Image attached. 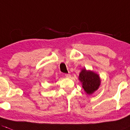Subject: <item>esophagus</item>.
Wrapping results in <instances>:
<instances>
[{"label": "esophagus", "instance_id": "1", "mask_svg": "<svg viewBox=\"0 0 130 130\" xmlns=\"http://www.w3.org/2000/svg\"><path fill=\"white\" fill-rule=\"evenodd\" d=\"M64 76L66 77H68V78H69V77H71V75L69 74H65Z\"/></svg>", "mask_w": 130, "mask_h": 130}]
</instances>
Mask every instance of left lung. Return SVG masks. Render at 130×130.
<instances>
[{
    "label": "left lung",
    "mask_w": 130,
    "mask_h": 130,
    "mask_svg": "<svg viewBox=\"0 0 130 130\" xmlns=\"http://www.w3.org/2000/svg\"><path fill=\"white\" fill-rule=\"evenodd\" d=\"M79 80L82 83L84 90L88 94H91L100 87L101 79L100 76L91 71L83 68L79 76Z\"/></svg>",
    "instance_id": "obj_1"
}]
</instances>
